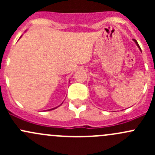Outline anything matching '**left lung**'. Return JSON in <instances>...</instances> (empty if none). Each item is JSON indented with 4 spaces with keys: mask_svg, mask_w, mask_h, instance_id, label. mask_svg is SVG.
Masks as SVG:
<instances>
[{
    "mask_svg": "<svg viewBox=\"0 0 155 155\" xmlns=\"http://www.w3.org/2000/svg\"><path fill=\"white\" fill-rule=\"evenodd\" d=\"M134 42H135V43H136V44H137V46H138V47H139V48H140V50H141V48H140V46H139V44H138V43H137V40H134Z\"/></svg>",
    "mask_w": 155,
    "mask_h": 155,
    "instance_id": "obj_1",
    "label": "left lung"
}]
</instances>
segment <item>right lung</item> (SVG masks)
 <instances>
[{"label": "right lung", "instance_id": "right-lung-1", "mask_svg": "<svg viewBox=\"0 0 155 155\" xmlns=\"http://www.w3.org/2000/svg\"><path fill=\"white\" fill-rule=\"evenodd\" d=\"M56 108H58V107H55V108H53V109H48V111H49V110H52V109H56Z\"/></svg>", "mask_w": 155, "mask_h": 155}]
</instances>
